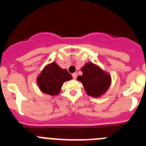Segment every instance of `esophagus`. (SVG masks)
<instances>
[{
	"label": "esophagus",
	"instance_id": "esophagus-1",
	"mask_svg": "<svg viewBox=\"0 0 146 146\" xmlns=\"http://www.w3.org/2000/svg\"><path fill=\"white\" fill-rule=\"evenodd\" d=\"M77 77V73H73V74H72V77H73V79H76Z\"/></svg>",
	"mask_w": 146,
	"mask_h": 146
}]
</instances>
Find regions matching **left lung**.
<instances>
[{
	"label": "left lung",
	"mask_w": 146,
	"mask_h": 146,
	"mask_svg": "<svg viewBox=\"0 0 146 146\" xmlns=\"http://www.w3.org/2000/svg\"><path fill=\"white\" fill-rule=\"evenodd\" d=\"M81 71L82 75L77 80L82 82L88 95L98 97L106 92L111 82L110 74L92 63L86 64Z\"/></svg>",
	"instance_id": "obj_1"
}]
</instances>
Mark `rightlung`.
Here are the masks:
<instances>
[{"label": "right lung", "instance_id": "1", "mask_svg": "<svg viewBox=\"0 0 146 146\" xmlns=\"http://www.w3.org/2000/svg\"><path fill=\"white\" fill-rule=\"evenodd\" d=\"M72 77L66 69H62L55 63L45 67L37 79V84L42 92L53 96L59 94L65 81L70 80Z\"/></svg>", "mask_w": 146, "mask_h": 146}]
</instances>
